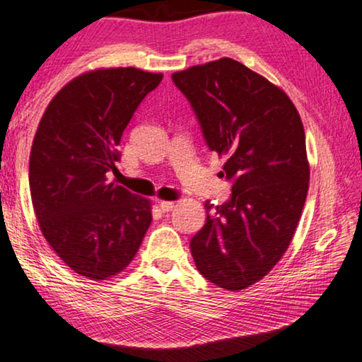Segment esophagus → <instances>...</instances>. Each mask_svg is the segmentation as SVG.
Returning <instances> with one entry per match:
<instances>
[{
    "label": "esophagus",
    "instance_id": "esophagus-1",
    "mask_svg": "<svg viewBox=\"0 0 362 362\" xmlns=\"http://www.w3.org/2000/svg\"><path fill=\"white\" fill-rule=\"evenodd\" d=\"M158 206H160V210H162V211H171V210H173L175 204L170 202V200H160Z\"/></svg>",
    "mask_w": 362,
    "mask_h": 362
}]
</instances>
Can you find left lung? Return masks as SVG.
<instances>
[{"mask_svg":"<svg viewBox=\"0 0 362 362\" xmlns=\"http://www.w3.org/2000/svg\"><path fill=\"white\" fill-rule=\"evenodd\" d=\"M171 78L233 180L229 202L205 200V226L191 239L194 262L215 286L239 292L281 262L298 226L310 187L303 123L279 86L230 57Z\"/></svg>","mask_w":362,"mask_h":362,"instance_id":"1","label":"left lung"}]
</instances>
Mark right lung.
<instances>
[{"label": "right lung", "mask_w": 362, "mask_h": 362, "mask_svg": "<svg viewBox=\"0 0 362 362\" xmlns=\"http://www.w3.org/2000/svg\"><path fill=\"white\" fill-rule=\"evenodd\" d=\"M162 74L96 69L59 91L35 133L28 181L47 244L70 269L91 281L120 274L152 223L149 199L107 181L120 160L123 129Z\"/></svg>", "instance_id": "obj_1"}]
</instances>
